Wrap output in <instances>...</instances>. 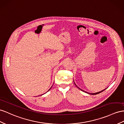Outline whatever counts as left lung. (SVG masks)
<instances>
[{
  "label": "left lung",
  "instance_id": "8db88e82",
  "mask_svg": "<svg viewBox=\"0 0 124 124\" xmlns=\"http://www.w3.org/2000/svg\"><path fill=\"white\" fill-rule=\"evenodd\" d=\"M75 84V83H74ZM75 85H76V84H75ZM76 86H77V85H76ZM78 87V86H77ZM79 89H80V88H78ZM81 91H82L83 92H84L83 90H81V89H80ZM105 90H103V91H100V92H97V93H87V92H86V93H88V94H92V95H96V94H99V93H101V92H102L103 91H104Z\"/></svg>",
  "mask_w": 124,
  "mask_h": 124
}]
</instances>
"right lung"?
<instances>
[{
  "label": "right lung",
  "instance_id": "right-lung-1",
  "mask_svg": "<svg viewBox=\"0 0 124 124\" xmlns=\"http://www.w3.org/2000/svg\"><path fill=\"white\" fill-rule=\"evenodd\" d=\"M51 88H50V89H49V90H50V89H51Z\"/></svg>",
  "mask_w": 124,
  "mask_h": 124
}]
</instances>
